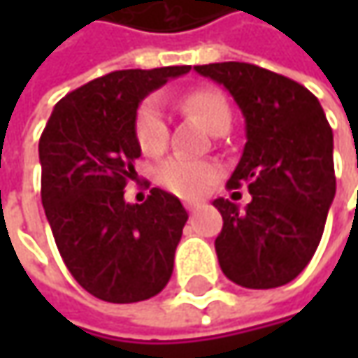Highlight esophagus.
<instances>
[{
  "label": "esophagus",
  "mask_w": 358,
  "mask_h": 358,
  "mask_svg": "<svg viewBox=\"0 0 358 358\" xmlns=\"http://www.w3.org/2000/svg\"><path fill=\"white\" fill-rule=\"evenodd\" d=\"M185 209L189 213H195L199 209V203L197 201H185Z\"/></svg>",
  "instance_id": "1"
}]
</instances>
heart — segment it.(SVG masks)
Returning a JSON list of instances; mask_svg holds the SVG:
<instances>
[{"label":"heart","mask_w":358,"mask_h":358,"mask_svg":"<svg viewBox=\"0 0 358 358\" xmlns=\"http://www.w3.org/2000/svg\"><path fill=\"white\" fill-rule=\"evenodd\" d=\"M179 107L193 113L209 127L219 131L231 125V107L221 91L211 87L187 91L179 97ZM135 137L147 155H159L169 143V121L159 97L145 99L135 117ZM219 177V165L207 159L173 155L157 169V183L179 197H199Z\"/></svg>","instance_id":"b5f03b06"}]
</instances>
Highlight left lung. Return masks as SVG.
<instances>
[{
    "label": "left lung",
    "mask_w": 358,
    "mask_h": 358,
    "mask_svg": "<svg viewBox=\"0 0 358 358\" xmlns=\"http://www.w3.org/2000/svg\"><path fill=\"white\" fill-rule=\"evenodd\" d=\"M221 83L243 111L247 143L229 189L247 183L251 203L213 205L223 217L215 239L225 277L247 289H275L309 265L335 199L333 129L319 99L289 77L253 63L195 65Z\"/></svg>",
    "instance_id": "left-lung-1"
}]
</instances>
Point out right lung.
Masks as SVG:
<instances>
[{
  "label": "right lung",
  "instance_id": "right-lung-1",
  "mask_svg": "<svg viewBox=\"0 0 358 358\" xmlns=\"http://www.w3.org/2000/svg\"><path fill=\"white\" fill-rule=\"evenodd\" d=\"M189 65L121 69L71 91L53 107L39 139L41 203L65 267L107 303H137L163 291L187 211L153 187L141 205L125 201L137 179V107Z\"/></svg>",
  "mask_w": 358,
  "mask_h": 358
}]
</instances>
